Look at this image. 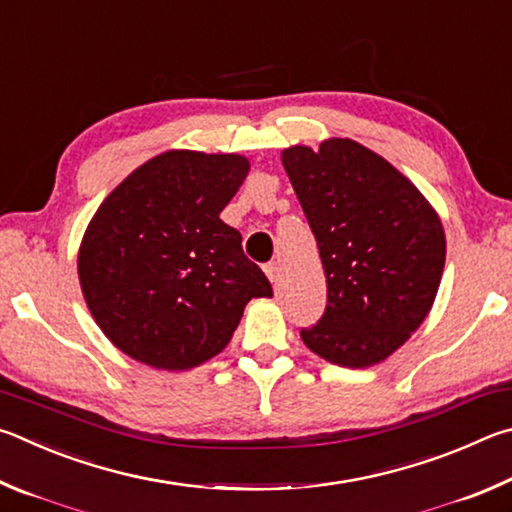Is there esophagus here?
<instances>
[{
  "label": "esophagus",
  "instance_id": "esophagus-1",
  "mask_svg": "<svg viewBox=\"0 0 512 512\" xmlns=\"http://www.w3.org/2000/svg\"><path fill=\"white\" fill-rule=\"evenodd\" d=\"M265 274H267V279H270L276 285V283H279V279H281V265L279 263H267L265 265Z\"/></svg>",
  "mask_w": 512,
  "mask_h": 512
}]
</instances>
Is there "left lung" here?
Instances as JSON below:
<instances>
[{
  "label": "left lung",
  "instance_id": "obj_1",
  "mask_svg": "<svg viewBox=\"0 0 512 512\" xmlns=\"http://www.w3.org/2000/svg\"><path fill=\"white\" fill-rule=\"evenodd\" d=\"M317 238L328 303L301 339L348 369L380 364L416 333L434 306L445 231L434 206L378 152L353 139L281 152Z\"/></svg>",
  "mask_w": 512,
  "mask_h": 512
}]
</instances>
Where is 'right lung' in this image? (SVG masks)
Returning <instances> with one entry per match:
<instances>
[{
    "mask_svg": "<svg viewBox=\"0 0 512 512\" xmlns=\"http://www.w3.org/2000/svg\"><path fill=\"white\" fill-rule=\"evenodd\" d=\"M247 173L249 159L236 152L168 150L98 206L78 249V279L121 353L188 371L229 344L251 299L272 297L240 233L220 220Z\"/></svg>",
    "mask_w": 512,
    "mask_h": 512,
    "instance_id": "right-lung-1",
    "label": "right lung"
}]
</instances>
